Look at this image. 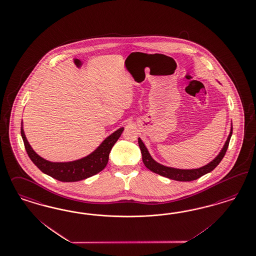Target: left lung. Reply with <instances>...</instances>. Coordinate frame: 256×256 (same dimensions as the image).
I'll return each mask as SVG.
<instances>
[{
  "label": "left lung",
  "instance_id": "8db88e82",
  "mask_svg": "<svg viewBox=\"0 0 256 256\" xmlns=\"http://www.w3.org/2000/svg\"><path fill=\"white\" fill-rule=\"evenodd\" d=\"M232 134V125L230 127V132L228 136L227 140L225 142L221 152L218 154V156L214 160L208 163L207 165L198 168V169H190V170L176 169V168L167 167V166L160 164L158 162L152 160L151 154H149V151L147 150L146 146L144 145V143L142 142L140 138H138V145H140V148L142 151V161H143L144 165L149 170L156 172V174H158L162 176L168 178L170 180H178V181H192V180H198L202 176L212 172L220 163V161L223 160V158L227 152L228 147Z\"/></svg>",
  "mask_w": 256,
  "mask_h": 256
}]
</instances>
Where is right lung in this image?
Here are the masks:
<instances>
[{"mask_svg":"<svg viewBox=\"0 0 256 256\" xmlns=\"http://www.w3.org/2000/svg\"><path fill=\"white\" fill-rule=\"evenodd\" d=\"M124 130V127H122L116 132L111 134L95 151L88 154L86 158L70 162H51L40 158L32 149L28 142L22 129V125L20 127V134L30 160L40 170L55 180L62 182H75L95 176L98 172L104 169L105 166L108 163L111 149L122 136Z\"/></svg>","mask_w":256,"mask_h":256,"instance_id":"right-lung-1","label":"right lung"}]
</instances>
